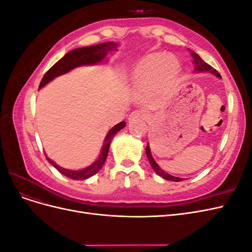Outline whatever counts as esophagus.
I'll use <instances>...</instances> for the list:
<instances>
[{"label": "esophagus", "mask_w": 252, "mask_h": 252, "mask_svg": "<svg viewBox=\"0 0 252 252\" xmlns=\"http://www.w3.org/2000/svg\"><path fill=\"white\" fill-rule=\"evenodd\" d=\"M138 119H145V114L142 113L141 111H133L130 116H129V121H133V120H138Z\"/></svg>", "instance_id": "obj_1"}]
</instances>
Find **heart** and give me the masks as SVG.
I'll use <instances>...</instances> for the list:
<instances>
[{"label": "heart", "instance_id": "b5f03b06", "mask_svg": "<svg viewBox=\"0 0 252 252\" xmlns=\"http://www.w3.org/2000/svg\"><path fill=\"white\" fill-rule=\"evenodd\" d=\"M181 64L170 53H150L133 64L129 77L139 93L159 94L171 89L179 82Z\"/></svg>", "mask_w": 252, "mask_h": 252}]
</instances>
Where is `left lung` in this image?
I'll return each instance as SVG.
<instances>
[{
    "mask_svg": "<svg viewBox=\"0 0 252 252\" xmlns=\"http://www.w3.org/2000/svg\"><path fill=\"white\" fill-rule=\"evenodd\" d=\"M189 51H190V56H191V58L193 60L192 63L194 65V72H196V73H199V72H208L210 74L216 75L217 78L220 79V74L215 69V68L211 67L209 64H207L206 62H204V61L201 59V57H199V55H197V53L194 52L193 50L189 49ZM145 150H146V156H147V158H148V161L150 163V166L152 167V169L155 170V172L158 175H159V177L163 178L164 180H167V181H172V182H181V181H183L182 178L174 177V175H171L169 173H167L166 171H164L161 168V167L158 165V163L155 161L154 157H152V155H151V150H150L149 144H147L146 149H145Z\"/></svg>",
    "mask_w": 252,
    "mask_h": 252,
    "instance_id": "obj_1",
    "label": "left lung"
}]
</instances>
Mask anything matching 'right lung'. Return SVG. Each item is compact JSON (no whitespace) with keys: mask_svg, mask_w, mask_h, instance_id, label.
<instances>
[{"mask_svg":"<svg viewBox=\"0 0 252 252\" xmlns=\"http://www.w3.org/2000/svg\"><path fill=\"white\" fill-rule=\"evenodd\" d=\"M118 50V43L116 42H105L94 45V46H88V47H82L77 48L69 51L68 53L61 59L60 61L53 65L50 69L45 73L43 77L39 88H43L45 85H47L49 82H51L53 79H56L60 75H63L67 72L71 71L72 69L80 66H85V65H97L102 63H107V60H106V56L108 55L110 51H117ZM126 126L125 122H121V123L113 126L108 133L106 134L105 140L103 142L102 148L100 151V155H98L97 158L95 161L85 167L83 169L79 170H71V169H66L63 167L59 166L57 163H55L50 159L46 155L47 161L57 168L61 173L64 174L65 177L72 179V180H86L90 177H93L96 172L100 171V169L103 167L106 158H107V155L109 151L110 144L116 135L121 129H123Z\"/></svg>","mask_w":252,"mask_h":252,"instance_id":"1","label":"right lung"}]
</instances>
